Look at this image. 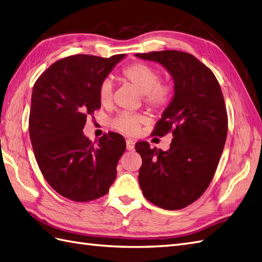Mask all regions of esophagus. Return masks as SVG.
Listing matches in <instances>:
<instances>
[{
    "label": "esophagus",
    "instance_id": "34e87169",
    "mask_svg": "<svg viewBox=\"0 0 262 262\" xmlns=\"http://www.w3.org/2000/svg\"><path fill=\"white\" fill-rule=\"evenodd\" d=\"M135 140H132V139H127L126 140V149L127 150H133L135 149Z\"/></svg>",
    "mask_w": 262,
    "mask_h": 262
}]
</instances>
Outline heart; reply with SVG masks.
Here are the masks:
<instances>
[{"mask_svg": "<svg viewBox=\"0 0 262 262\" xmlns=\"http://www.w3.org/2000/svg\"><path fill=\"white\" fill-rule=\"evenodd\" d=\"M122 78L142 93L143 102L154 110H162L169 104L172 95L171 86L160 82L161 75L152 66L143 62H135L122 71ZM98 97L103 106L113 102V86L108 79L103 80L98 89ZM146 121L140 114L121 113L112 120V126L125 135H135Z\"/></svg>", "mask_w": 262, "mask_h": 262, "instance_id": "1", "label": "heart"}]
</instances>
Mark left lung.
<instances>
[{
    "label": "left lung",
    "mask_w": 262,
    "mask_h": 262,
    "mask_svg": "<svg viewBox=\"0 0 262 262\" xmlns=\"http://www.w3.org/2000/svg\"><path fill=\"white\" fill-rule=\"evenodd\" d=\"M161 63L172 76L175 95L152 131L172 135L170 148L151 149L137 142L142 165L139 184L152 204L169 211L190 205L212 182L228 135V113L222 91L210 68L184 51L137 54Z\"/></svg>",
    "instance_id": "8db88e82"
}]
</instances>
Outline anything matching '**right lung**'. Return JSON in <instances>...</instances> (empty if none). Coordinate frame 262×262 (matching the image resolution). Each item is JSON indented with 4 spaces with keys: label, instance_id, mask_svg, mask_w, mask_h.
I'll use <instances>...</instances> for the list:
<instances>
[{
    "label": "right lung",
    "instance_id": "right-lung-1",
    "mask_svg": "<svg viewBox=\"0 0 262 262\" xmlns=\"http://www.w3.org/2000/svg\"><path fill=\"white\" fill-rule=\"evenodd\" d=\"M125 54L74 55L56 62L34 83L29 133L38 166L58 194L90 202L107 194L125 140L108 132L93 143L83 133L87 116L101 107L98 89Z\"/></svg>",
    "mask_w": 262,
    "mask_h": 262
}]
</instances>
